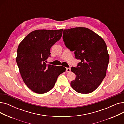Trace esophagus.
Listing matches in <instances>:
<instances>
[{
  "mask_svg": "<svg viewBox=\"0 0 124 124\" xmlns=\"http://www.w3.org/2000/svg\"><path fill=\"white\" fill-rule=\"evenodd\" d=\"M71 71V68H66V71L67 72H70Z\"/></svg>",
  "mask_w": 124,
  "mask_h": 124,
  "instance_id": "esophagus-1",
  "label": "esophagus"
}]
</instances>
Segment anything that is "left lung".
I'll use <instances>...</instances> for the list:
<instances>
[{"instance_id":"1","label":"left lung","mask_w":124,"mask_h":124,"mask_svg":"<svg viewBox=\"0 0 124 124\" xmlns=\"http://www.w3.org/2000/svg\"><path fill=\"white\" fill-rule=\"evenodd\" d=\"M63 41L81 62L71 71L76 75L71 86L83 94L93 92L106 75L109 56L103 39L91 30L77 27L64 30Z\"/></svg>"}]
</instances>
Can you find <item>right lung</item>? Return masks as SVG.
<instances>
[{"label":"right lung","mask_w":124,"mask_h":124,"mask_svg":"<svg viewBox=\"0 0 124 124\" xmlns=\"http://www.w3.org/2000/svg\"><path fill=\"white\" fill-rule=\"evenodd\" d=\"M63 29L32 31L19 43L16 62L22 79L29 88L39 94L54 86L58 76L65 72L62 66L46 64L50 49L60 40Z\"/></svg>","instance_id":"right-lung-1"}]
</instances>
